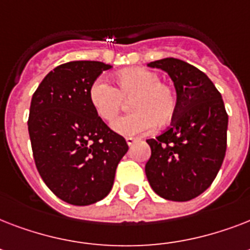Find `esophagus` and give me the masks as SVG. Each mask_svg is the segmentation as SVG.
Wrapping results in <instances>:
<instances>
[{
  "instance_id": "34e87169",
  "label": "esophagus",
  "mask_w": 250,
  "mask_h": 250,
  "mask_svg": "<svg viewBox=\"0 0 250 250\" xmlns=\"http://www.w3.org/2000/svg\"><path fill=\"white\" fill-rule=\"evenodd\" d=\"M125 141H127V144H128L129 146H132L133 143H135V141H136V139H135V137L128 136V137H125Z\"/></svg>"
}]
</instances>
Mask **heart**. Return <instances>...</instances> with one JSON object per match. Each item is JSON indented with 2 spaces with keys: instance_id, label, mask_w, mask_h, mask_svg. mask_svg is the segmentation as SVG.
<instances>
[{
  "instance_id": "1",
  "label": "heart",
  "mask_w": 250,
  "mask_h": 250,
  "mask_svg": "<svg viewBox=\"0 0 250 250\" xmlns=\"http://www.w3.org/2000/svg\"><path fill=\"white\" fill-rule=\"evenodd\" d=\"M96 114L105 122H113L131 100L132 113L114 122L117 132L129 136L144 133L156 127H165L178 111V96L174 86L161 82L158 72L144 67L122 70L115 76V88L105 80H96L88 90Z\"/></svg>"
}]
</instances>
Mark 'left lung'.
Masks as SVG:
<instances>
[{
	"mask_svg": "<svg viewBox=\"0 0 250 250\" xmlns=\"http://www.w3.org/2000/svg\"><path fill=\"white\" fill-rule=\"evenodd\" d=\"M174 82L178 111L170 127L149 139L152 156L145 174L153 190L170 201H189L205 192L226 156L229 115L213 82L192 64L176 58L148 63Z\"/></svg>",
	"mask_w": 250,
	"mask_h": 250,
	"instance_id": "1",
	"label": "left lung"
}]
</instances>
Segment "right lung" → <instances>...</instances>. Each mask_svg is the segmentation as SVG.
Segmentation results:
<instances>
[{"label": "right lung", "instance_id": "right-lung-1", "mask_svg": "<svg viewBox=\"0 0 250 250\" xmlns=\"http://www.w3.org/2000/svg\"><path fill=\"white\" fill-rule=\"evenodd\" d=\"M110 64L72 61L45 76L32 96L28 132L37 171L67 204L85 206L106 197L128 150L125 137L92 107L89 86Z\"/></svg>", "mask_w": 250, "mask_h": 250}]
</instances>
